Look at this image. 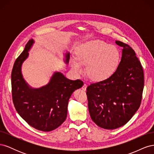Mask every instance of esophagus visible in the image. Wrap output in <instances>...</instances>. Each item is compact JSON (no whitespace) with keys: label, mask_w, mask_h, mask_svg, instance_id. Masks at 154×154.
<instances>
[{"label":"esophagus","mask_w":154,"mask_h":154,"mask_svg":"<svg viewBox=\"0 0 154 154\" xmlns=\"http://www.w3.org/2000/svg\"><path fill=\"white\" fill-rule=\"evenodd\" d=\"M86 88H87V85H86V83H84V84H83V86L82 87V90L83 91H85L86 90Z\"/></svg>","instance_id":"1"}]
</instances>
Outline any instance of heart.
<instances>
[{"label":"heart","instance_id":"obj_1","mask_svg":"<svg viewBox=\"0 0 154 154\" xmlns=\"http://www.w3.org/2000/svg\"><path fill=\"white\" fill-rule=\"evenodd\" d=\"M120 53L116 46L101 40H93L81 44L78 48L76 57L70 60L74 72L80 75L84 71L94 81L104 80L111 76L117 69Z\"/></svg>","mask_w":154,"mask_h":154}]
</instances>
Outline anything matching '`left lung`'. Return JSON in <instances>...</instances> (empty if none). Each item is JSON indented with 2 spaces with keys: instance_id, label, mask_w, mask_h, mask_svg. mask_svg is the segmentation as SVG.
<instances>
[{
  "instance_id": "obj_1",
  "label": "left lung",
  "mask_w": 154,
  "mask_h": 154,
  "mask_svg": "<svg viewBox=\"0 0 154 154\" xmlns=\"http://www.w3.org/2000/svg\"><path fill=\"white\" fill-rule=\"evenodd\" d=\"M123 48L117 69L106 80L91 83L87 88L91 118L105 129L122 127L132 118L141 105L144 88V73L133 49L122 42Z\"/></svg>"
}]
</instances>
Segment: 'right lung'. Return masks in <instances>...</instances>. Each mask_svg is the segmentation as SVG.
Instances as JSON below:
<instances>
[{
  "mask_svg": "<svg viewBox=\"0 0 154 154\" xmlns=\"http://www.w3.org/2000/svg\"><path fill=\"white\" fill-rule=\"evenodd\" d=\"M33 43L32 39L29 40L14 63L11 72L13 101L18 114L32 127L49 132L66 119L70 97L83 86V82L69 80L62 73L55 72L48 84L39 88H31L23 78L21 67ZM69 57L68 53L66 54V63Z\"/></svg>",
  "mask_w": 154,
  "mask_h": 154,
  "instance_id": "1",
  "label": "right lung"
}]
</instances>
